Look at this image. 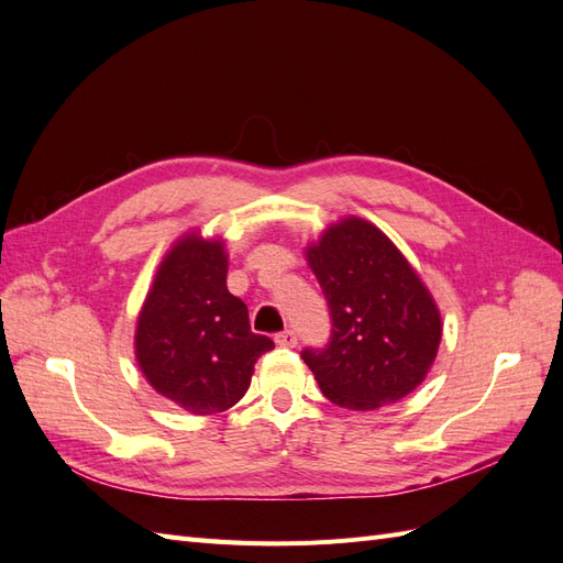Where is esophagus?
Returning <instances> with one entry per match:
<instances>
[{"instance_id":"obj_1","label":"esophagus","mask_w":563,"mask_h":563,"mask_svg":"<svg viewBox=\"0 0 563 563\" xmlns=\"http://www.w3.org/2000/svg\"><path fill=\"white\" fill-rule=\"evenodd\" d=\"M275 343H277V345H282V347H296V345H298V335H296V331L286 329V331L277 333Z\"/></svg>"}]
</instances>
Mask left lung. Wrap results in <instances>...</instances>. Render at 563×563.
Returning <instances> with one entry per match:
<instances>
[{"mask_svg":"<svg viewBox=\"0 0 563 563\" xmlns=\"http://www.w3.org/2000/svg\"><path fill=\"white\" fill-rule=\"evenodd\" d=\"M329 300L333 331L302 362L333 404L376 411L428 378L441 343V312L413 265L389 236L360 216H345L305 246Z\"/></svg>","mask_w":563,"mask_h":563,"instance_id":"left-lung-1","label":"left lung"}]
</instances>
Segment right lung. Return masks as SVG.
<instances>
[{
    "label": "right lung",
    "instance_id": "right-lung-1",
    "mask_svg": "<svg viewBox=\"0 0 563 563\" xmlns=\"http://www.w3.org/2000/svg\"><path fill=\"white\" fill-rule=\"evenodd\" d=\"M228 261L223 236L180 234L135 319L133 352L145 380L192 416L232 408L258 356L275 347L251 331L246 305L228 291Z\"/></svg>",
    "mask_w": 563,
    "mask_h": 563
}]
</instances>
